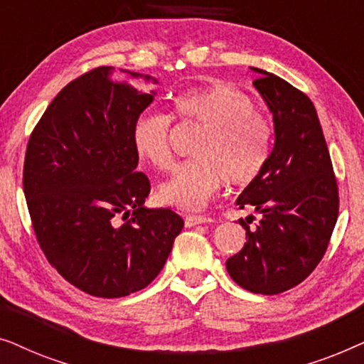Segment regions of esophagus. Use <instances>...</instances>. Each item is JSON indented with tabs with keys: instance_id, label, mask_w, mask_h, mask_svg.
I'll list each match as a JSON object with an SVG mask.
<instances>
[{
	"instance_id": "esophagus-1",
	"label": "esophagus",
	"mask_w": 364,
	"mask_h": 364,
	"mask_svg": "<svg viewBox=\"0 0 364 364\" xmlns=\"http://www.w3.org/2000/svg\"><path fill=\"white\" fill-rule=\"evenodd\" d=\"M186 227H196V225H198V223H208V222H212V218L210 217H205V215H187L186 217Z\"/></svg>"
}]
</instances>
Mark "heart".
Instances as JSON below:
<instances>
[{
	"label": "heart",
	"instance_id": "1",
	"mask_svg": "<svg viewBox=\"0 0 364 364\" xmlns=\"http://www.w3.org/2000/svg\"><path fill=\"white\" fill-rule=\"evenodd\" d=\"M173 114L181 122L200 124L207 132L193 152L197 159L159 187L162 203L198 210L225 182L243 187L263 172L272 152V126L247 94L223 82L191 89L173 99ZM171 134L172 121L166 114H141L131 131L134 151L157 171H168L173 166Z\"/></svg>",
	"mask_w": 364,
	"mask_h": 364
}]
</instances>
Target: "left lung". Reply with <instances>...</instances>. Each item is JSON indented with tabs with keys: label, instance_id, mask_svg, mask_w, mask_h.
Wrapping results in <instances>:
<instances>
[{
	"label": "left lung",
	"instance_id": "obj_1",
	"mask_svg": "<svg viewBox=\"0 0 364 364\" xmlns=\"http://www.w3.org/2000/svg\"><path fill=\"white\" fill-rule=\"evenodd\" d=\"M253 86L273 116L275 144L265 168L237 205L262 215L245 222L247 242L227 260L232 280L245 290L278 295L301 283L325 255L338 218V186L320 119L310 97L285 79L252 68Z\"/></svg>",
	"mask_w": 364,
	"mask_h": 364
}]
</instances>
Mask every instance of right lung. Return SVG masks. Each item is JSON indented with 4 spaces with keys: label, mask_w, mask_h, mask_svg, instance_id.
Returning <instances> with one entry per match:
<instances>
[{
    "label": "right lung",
    "mask_w": 364,
    "mask_h": 364,
    "mask_svg": "<svg viewBox=\"0 0 364 364\" xmlns=\"http://www.w3.org/2000/svg\"><path fill=\"white\" fill-rule=\"evenodd\" d=\"M102 66L53 99L29 137L23 187L49 263L79 290L121 298L156 278L183 228L171 208L144 205L149 178L137 172L132 124L157 91L114 81ZM132 79H157L126 71Z\"/></svg>",
    "instance_id": "add662e5"
}]
</instances>
